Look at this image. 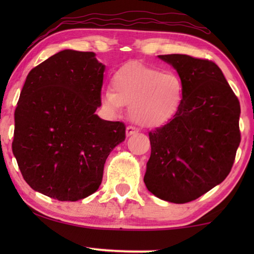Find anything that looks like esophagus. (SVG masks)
I'll return each instance as SVG.
<instances>
[{
	"label": "esophagus",
	"mask_w": 254,
	"mask_h": 254,
	"mask_svg": "<svg viewBox=\"0 0 254 254\" xmlns=\"http://www.w3.org/2000/svg\"><path fill=\"white\" fill-rule=\"evenodd\" d=\"M137 131H138V129H137L136 127H134V126H128L126 128V135H127V136H130V135L136 134Z\"/></svg>",
	"instance_id": "34e87169"
}]
</instances>
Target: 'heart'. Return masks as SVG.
I'll list each match as a JSON object with an SVG mask.
<instances>
[{"label": "heart", "instance_id": "b5f03b06", "mask_svg": "<svg viewBox=\"0 0 254 254\" xmlns=\"http://www.w3.org/2000/svg\"><path fill=\"white\" fill-rule=\"evenodd\" d=\"M112 90L103 92V104L114 113L129 106L134 123L157 127L168 123L183 103L184 84L172 71L141 64L125 65L113 75Z\"/></svg>", "mask_w": 254, "mask_h": 254}]
</instances>
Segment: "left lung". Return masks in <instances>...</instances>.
Instances as JSON below:
<instances>
[{"label": "left lung", "instance_id": "obj_1", "mask_svg": "<svg viewBox=\"0 0 254 254\" xmlns=\"http://www.w3.org/2000/svg\"><path fill=\"white\" fill-rule=\"evenodd\" d=\"M158 58L178 71L184 97L176 116L149 131L151 155L143 180L159 199L186 203L230 173L241 143V105L213 61L185 54Z\"/></svg>", "mask_w": 254, "mask_h": 254}]
</instances>
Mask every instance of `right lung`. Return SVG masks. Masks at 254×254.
I'll return each instance as SVG.
<instances>
[{"label": "right lung", "instance_id": "add662e5", "mask_svg": "<svg viewBox=\"0 0 254 254\" xmlns=\"http://www.w3.org/2000/svg\"><path fill=\"white\" fill-rule=\"evenodd\" d=\"M104 70L92 52L64 50L29 72L15 110L12 152L31 189L59 201L98 190L106 158L126 138L124 123L95 114Z\"/></svg>", "mask_w": 254, "mask_h": 254}]
</instances>
